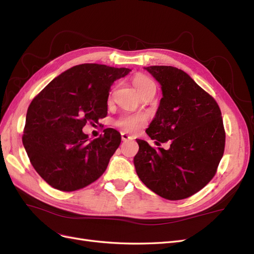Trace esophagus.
<instances>
[{
  "label": "esophagus",
  "instance_id": "obj_1",
  "mask_svg": "<svg viewBox=\"0 0 254 254\" xmlns=\"http://www.w3.org/2000/svg\"><path fill=\"white\" fill-rule=\"evenodd\" d=\"M121 135H122V140L123 141H128V140H131L132 139V137L130 136V135H128L126 132H122Z\"/></svg>",
  "mask_w": 254,
  "mask_h": 254
}]
</instances>
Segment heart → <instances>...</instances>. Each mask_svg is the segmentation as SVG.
<instances>
[{
	"label": "heart",
	"mask_w": 254,
	"mask_h": 254,
	"mask_svg": "<svg viewBox=\"0 0 254 254\" xmlns=\"http://www.w3.org/2000/svg\"><path fill=\"white\" fill-rule=\"evenodd\" d=\"M135 89L142 95L144 92L147 91L151 87H156L153 81L148 78L147 76L143 74H137L133 77L132 80ZM147 123V115L143 113H133V114H124L120 117L114 124L118 127L128 132H137L141 130Z\"/></svg>",
	"instance_id": "obj_1"
}]
</instances>
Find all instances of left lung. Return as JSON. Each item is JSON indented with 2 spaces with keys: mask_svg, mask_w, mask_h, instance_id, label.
<instances>
[{
  "mask_svg": "<svg viewBox=\"0 0 254 254\" xmlns=\"http://www.w3.org/2000/svg\"><path fill=\"white\" fill-rule=\"evenodd\" d=\"M145 68L160 82L163 94L146 133L158 146L168 142L170 148L136 140L134 167L153 193L181 200L203 189L217 172L226 143L221 112L216 101L186 72L170 65Z\"/></svg>",
  "mask_w": 254,
  "mask_h": 254,
  "instance_id": "obj_1",
  "label": "left lung"
}]
</instances>
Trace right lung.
I'll use <instances>...</instances> for the list:
<instances>
[{
	"label": "right lung",
	"instance_id": "add662e5",
	"mask_svg": "<svg viewBox=\"0 0 254 254\" xmlns=\"http://www.w3.org/2000/svg\"><path fill=\"white\" fill-rule=\"evenodd\" d=\"M131 71L97 64L68 68L30 103L22 142L30 163L54 189L73 191L96 181L121 144L113 128L93 141L82 132L106 118L111 84Z\"/></svg>",
	"mask_w": 254,
	"mask_h": 254
}]
</instances>
